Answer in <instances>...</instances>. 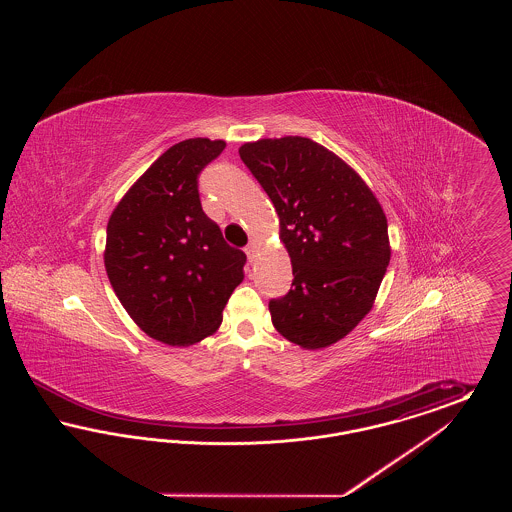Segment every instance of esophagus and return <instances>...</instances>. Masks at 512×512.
<instances>
[{
  "instance_id": "1",
  "label": "esophagus",
  "mask_w": 512,
  "mask_h": 512,
  "mask_svg": "<svg viewBox=\"0 0 512 512\" xmlns=\"http://www.w3.org/2000/svg\"><path fill=\"white\" fill-rule=\"evenodd\" d=\"M255 253H257V242H249V244H247V247H245V255L249 257V261H253Z\"/></svg>"
}]
</instances>
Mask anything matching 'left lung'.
<instances>
[{
    "instance_id": "8db88e82",
    "label": "left lung",
    "mask_w": 512,
    "mask_h": 512,
    "mask_svg": "<svg viewBox=\"0 0 512 512\" xmlns=\"http://www.w3.org/2000/svg\"><path fill=\"white\" fill-rule=\"evenodd\" d=\"M267 192L292 259V290L270 299L274 328L303 349L345 338L372 309L390 265L388 220L363 178L301 136L240 147Z\"/></svg>"
}]
</instances>
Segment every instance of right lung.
Returning <instances> with one entry per match:
<instances>
[{
	"mask_svg": "<svg viewBox=\"0 0 512 512\" xmlns=\"http://www.w3.org/2000/svg\"><path fill=\"white\" fill-rule=\"evenodd\" d=\"M222 140L169 147L126 192L107 224L105 270L122 307L149 338L192 345L211 336L244 280L245 253L201 209L197 178Z\"/></svg>",
	"mask_w": 512,
	"mask_h": 512,
	"instance_id": "obj_1",
	"label": "right lung"
}]
</instances>
